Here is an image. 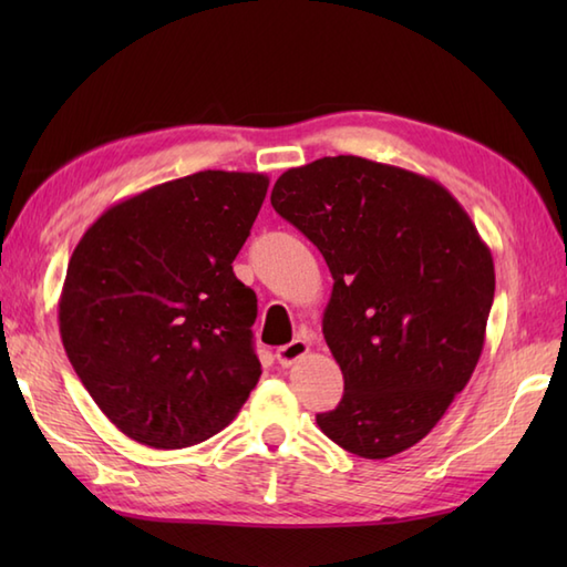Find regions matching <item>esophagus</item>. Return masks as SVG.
Wrapping results in <instances>:
<instances>
[{"mask_svg": "<svg viewBox=\"0 0 567 567\" xmlns=\"http://www.w3.org/2000/svg\"><path fill=\"white\" fill-rule=\"evenodd\" d=\"M307 353H309V343L302 339H295L292 343L277 348V363L282 368H290L297 363V360H302Z\"/></svg>", "mask_w": 567, "mask_h": 567, "instance_id": "1", "label": "esophagus"}]
</instances>
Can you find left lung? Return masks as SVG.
I'll return each mask as SVG.
<instances>
[{
  "instance_id": "left-lung-1",
  "label": "left lung",
  "mask_w": 567,
  "mask_h": 567,
  "mask_svg": "<svg viewBox=\"0 0 567 567\" xmlns=\"http://www.w3.org/2000/svg\"><path fill=\"white\" fill-rule=\"evenodd\" d=\"M270 204L333 277L321 323L343 396L317 414L319 429L370 461L412 449L483 353L495 299L487 244L436 179L358 155L282 173Z\"/></svg>"
}]
</instances>
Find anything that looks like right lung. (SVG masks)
Instances as JSON below:
<instances>
[{
    "instance_id": "right-lung-1",
    "label": "right lung",
    "mask_w": 567,
    "mask_h": 567,
    "mask_svg": "<svg viewBox=\"0 0 567 567\" xmlns=\"http://www.w3.org/2000/svg\"><path fill=\"white\" fill-rule=\"evenodd\" d=\"M270 179L202 171L106 209L72 250L60 339L112 424L151 449L219 433L260 378L256 292L234 275Z\"/></svg>"
}]
</instances>
